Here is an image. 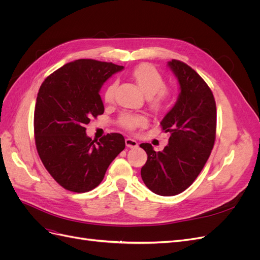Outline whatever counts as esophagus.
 I'll use <instances>...</instances> for the list:
<instances>
[{"instance_id":"esophagus-1","label":"esophagus","mask_w":260,"mask_h":260,"mask_svg":"<svg viewBox=\"0 0 260 260\" xmlns=\"http://www.w3.org/2000/svg\"><path fill=\"white\" fill-rule=\"evenodd\" d=\"M125 145H127L128 147L132 148V147H137L138 146V142L135 140V139H131V138H128L125 139Z\"/></svg>"}]
</instances>
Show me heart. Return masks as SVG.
I'll use <instances>...</instances> for the list:
<instances>
[{"label": "heart", "instance_id": "obj_1", "mask_svg": "<svg viewBox=\"0 0 260 260\" xmlns=\"http://www.w3.org/2000/svg\"><path fill=\"white\" fill-rule=\"evenodd\" d=\"M132 78L136 83L148 99L149 106L155 112H161L166 109L171 102V92L164 88V79L157 70L147 64L138 66L132 72ZM116 83H112L107 86L104 93L106 102H112L116 91ZM120 124L128 130H135L137 127L143 125L146 119L143 116L124 114L120 117Z\"/></svg>", "mask_w": 260, "mask_h": 260}]
</instances>
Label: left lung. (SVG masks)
<instances>
[{"label":"left lung","mask_w":260,"mask_h":260,"mask_svg":"<svg viewBox=\"0 0 260 260\" xmlns=\"http://www.w3.org/2000/svg\"><path fill=\"white\" fill-rule=\"evenodd\" d=\"M168 67L180 85L175 106L160 121L170 133L168 144L155 152L142 143L147 160L141 168L145 185L161 196L177 195L190 186L205 166L216 139V102L207 83L184 62L172 59Z\"/></svg>","instance_id":"8db88e82"}]
</instances>
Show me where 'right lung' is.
I'll list each match as a JSON object with an SVG mask.
<instances>
[{"label": "right lung", "instance_id": "add662e5", "mask_svg": "<svg viewBox=\"0 0 260 260\" xmlns=\"http://www.w3.org/2000/svg\"><path fill=\"white\" fill-rule=\"evenodd\" d=\"M123 66L77 59L51 74L40 86L35 108V139L44 167L68 191L84 193L103 180L125 146L120 133L96 142L85 133L92 117L104 113L100 90Z\"/></svg>", "mask_w": 260, "mask_h": 260}]
</instances>
